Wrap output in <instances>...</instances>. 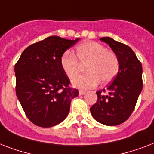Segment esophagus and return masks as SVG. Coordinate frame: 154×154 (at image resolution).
<instances>
[{
	"label": "esophagus",
	"mask_w": 154,
	"mask_h": 154,
	"mask_svg": "<svg viewBox=\"0 0 154 154\" xmlns=\"http://www.w3.org/2000/svg\"><path fill=\"white\" fill-rule=\"evenodd\" d=\"M86 93V92L85 91V90H79V94L80 95H83V94H85Z\"/></svg>",
	"instance_id": "obj_1"
}]
</instances>
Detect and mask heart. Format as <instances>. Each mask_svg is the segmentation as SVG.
I'll list each match as a JSON object with an SVG mask.
<instances>
[{
  "instance_id": "obj_1",
  "label": "heart",
  "mask_w": 154,
  "mask_h": 154,
  "mask_svg": "<svg viewBox=\"0 0 154 154\" xmlns=\"http://www.w3.org/2000/svg\"><path fill=\"white\" fill-rule=\"evenodd\" d=\"M76 55L72 52H64L60 58L61 69L65 75L72 78L78 73L82 64H87V73L72 79V85L79 89L94 88L101 81L107 84L119 71L120 62L117 54L106 50L105 46L94 42H83L76 48Z\"/></svg>"
}]
</instances>
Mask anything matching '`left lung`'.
<instances>
[{"label":"left lung","instance_id":"left-lung-1","mask_svg":"<svg viewBox=\"0 0 154 154\" xmlns=\"http://www.w3.org/2000/svg\"><path fill=\"white\" fill-rule=\"evenodd\" d=\"M117 54L120 68L107 89L97 91V101L90 108L94 118L105 125L113 126L125 122L134 111L143 86L142 65L126 45L110 37H101ZM107 92V94L103 92Z\"/></svg>","mask_w":154,"mask_h":154}]
</instances>
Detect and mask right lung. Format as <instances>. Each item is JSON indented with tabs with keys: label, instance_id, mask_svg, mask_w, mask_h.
<instances>
[{
	"label": "right lung",
	"instance_id": "1",
	"mask_svg": "<svg viewBox=\"0 0 154 154\" xmlns=\"http://www.w3.org/2000/svg\"><path fill=\"white\" fill-rule=\"evenodd\" d=\"M78 40L47 37L27 47L16 63V94L26 117L37 126L49 128L64 121L78 95L60 64L62 53Z\"/></svg>",
	"mask_w": 154,
	"mask_h": 154
}]
</instances>
